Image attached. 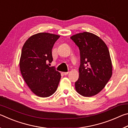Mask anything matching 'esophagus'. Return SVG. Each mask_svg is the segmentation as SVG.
<instances>
[{
    "label": "esophagus",
    "mask_w": 128,
    "mask_h": 128,
    "mask_svg": "<svg viewBox=\"0 0 128 128\" xmlns=\"http://www.w3.org/2000/svg\"><path fill=\"white\" fill-rule=\"evenodd\" d=\"M69 73V72H63V74L64 75H67Z\"/></svg>",
    "instance_id": "esophagus-1"
}]
</instances>
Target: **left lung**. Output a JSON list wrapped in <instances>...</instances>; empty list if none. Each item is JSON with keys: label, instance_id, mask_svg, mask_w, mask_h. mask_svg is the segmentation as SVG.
Listing matches in <instances>:
<instances>
[{"label": "left lung", "instance_id": "obj_1", "mask_svg": "<svg viewBox=\"0 0 128 128\" xmlns=\"http://www.w3.org/2000/svg\"><path fill=\"white\" fill-rule=\"evenodd\" d=\"M70 38L80 52L81 64L76 90L84 96H94L103 89L112 76L109 50L100 38L89 32L78 33Z\"/></svg>", "mask_w": 128, "mask_h": 128}]
</instances>
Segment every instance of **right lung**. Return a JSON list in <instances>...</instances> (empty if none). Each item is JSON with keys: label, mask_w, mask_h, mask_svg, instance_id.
I'll list each match as a JSON object with an SVG mask.
<instances>
[{"label": "right lung", "mask_w": 128, "mask_h": 128, "mask_svg": "<svg viewBox=\"0 0 128 128\" xmlns=\"http://www.w3.org/2000/svg\"><path fill=\"white\" fill-rule=\"evenodd\" d=\"M59 37L37 33L30 36L22 47L19 63L21 74L32 92L40 97L51 96L59 85L61 74L48 63L52 62V49Z\"/></svg>", "instance_id": "add662e5"}]
</instances>
